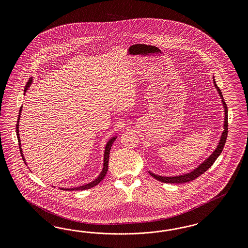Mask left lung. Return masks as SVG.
Instances as JSON below:
<instances>
[{
	"label": "left lung",
	"instance_id": "8db88e82",
	"mask_svg": "<svg viewBox=\"0 0 248 248\" xmlns=\"http://www.w3.org/2000/svg\"><path fill=\"white\" fill-rule=\"evenodd\" d=\"M213 82H214V85L216 87V89L217 91L218 94L221 98L222 101V105L224 107V124H223V128L224 131L222 132L220 139L218 141L217 145L215 148V150L213 151V153L211 154L208 157H206L205 160H203L201 164L197 165L195 169L191 170L188 173H183V174H179V175H173V176H162L159 174H155V173H152L150 171H148V173H150L151 176H153L154 178H155L156 180L163 182V183H166V184H183V183H186V182H190V181L195 180V178H197L199 175H201L202 173H204L208 168H210L211 165L215 163V161L217 159L218 156L221 155L222 151L224 149L225 146V141H226V137H227V132H228V117H227V106L225 104V100L223 97L222 92L219 89L217 84L216 83L215 80V76H213Z\"/></svg>",
	"mask_w": 248,
	"mask_h": 248
}]
</instances>
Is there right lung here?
I'll use <instances>...</instances> for the list:
<instances>
[{
  "label": "right lung",
  "mask_w": 248,
  "mask_h": 248,
  "mask_svg": "<svg viewBox=\"0 0 248 248\" xmlns=\"http://www.w3.org/2000/svg\"><path fill=\"white\" fill-rule=\"evenodd\" d=\"M32 78H30L29 82L26 84V88L24 90V93L27 92V90L29 89L31 84L32 83ZM22 110H23V106L20 108V111H19V116H18V120H17V124H16V135H17V138H18V142H19V147H20V152H21V155H22V157H23L24 163L27 165L26 161H25V158L23 156V150H22V144H21V139H20V134H19V122H20V117H21V113H22ZM117 138V135H114L113 137H111L108 142L105 144V153H104V165H103V169H102V172L100 173V174L98 175L97 178H95L94 180L92 181L91 183H88L86 185H83L81 186H78V187H72V188H62L59 187L61 190H64V191H78V190H86V189H90V188L93 187L95 186H97L98 184L103 180L105 178L106 173L108 171V161H109V155H110V151H111V147H112V144L113 142L116 140ZM54 187V186H53Z\"/></svg>",
  "instance_id": "right-lung-1"
}]
</instances>
